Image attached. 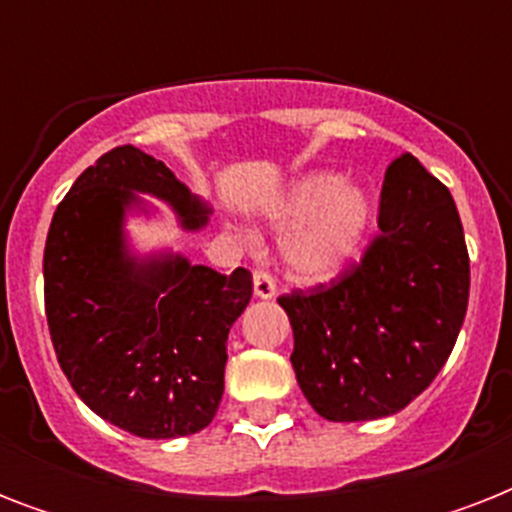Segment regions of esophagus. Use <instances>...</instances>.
Returning <instances> with one entry per match:
<instances>
[{"mask_svg": "<svg viewBox=\"0 0 512 512\" xmlns=\"http://www.w3.org/2000/svg\"><path fill=\"white\" fill-rule=\"evenodd\" d=\"M252 284H255V297H260V300H268V297L276 295V281L268 271H255Z\"/></svg>", "mask_w": 512, "mask_h": 512, "instance_id": "obj_1", "label": "esophagus"}]
</instances>
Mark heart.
<instances>
[{
  "label": "heart",
  "mask_w": 512,
  "mask_h": 512,
  "mask_svg": "<svg viewBox=\"0 0 512 512\" xmlns=\"http://www.w3.org/2000/svg\"><path fill=\"white\" fill-rule=\"evenodd\" d=\"M276 228H292L284 241L289 268L311 281L345 271L372 223L369 193L332 172H313L289 185L268 207Z\"/></svg>",
  "instance_id": "obj_1"
}]
</instances>
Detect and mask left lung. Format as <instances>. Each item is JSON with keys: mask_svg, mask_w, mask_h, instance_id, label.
I'll use <instances>...</instances> for the list:
<instances>
[{"mask_svg": "<svg viewBox=\"0 0 512 512\" xmlns=\"http://www.w3.org/2000/svg\"><path fill=\"white\" fill-rule=\"evenodd\" d=\"M470 260L449 188L412 154L385 170L380 236L340 279L279 297L295 332L297 385L332 422L412 404L452 353Z\"/></svg>", "mask_w": 512, "mask_h": 512, "instance_id": "8db88e82", "label": "left lung"}]
</instances>
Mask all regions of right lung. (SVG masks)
I'll return each mask as SVG.
<instances>
[{"instance_id": "1", "label": "right lung", "mask_w": 512, "mask_h": 512, "mask_svg": "<svg viewBox=\"0 0 512 512\" xmlns=\"http://www.w3.org/2000/svg\"><path fill=\"white\" fill-rule=\"evenodd\" d=\"M167 201L185 231L209 207L172 170L119 146L76 177L44 244V311L55 356L76 396L140 438H177L212 422L223 398L225 345L252 297V273L231 276L172 252L135 255L124 220Z\"/></svg>"}]
</instances>
